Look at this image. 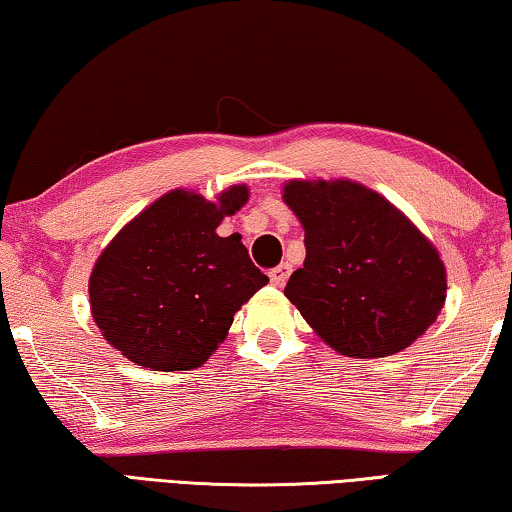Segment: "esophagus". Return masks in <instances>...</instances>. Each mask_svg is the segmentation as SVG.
<instances>
[{"label": "esophagus", "mask_w": 512, "mask_h": 512, "mask_svg": "<svg viewBox=\"0 0 512 512\" xmlns=\"http://www.w3.org/2000/svg\"><path fill=\"white\" fill-rule=\"evenodd\" d=\"M289 275H291V266L289 264L275 266V268H271V273H268L273 287H284V284H287V280H289Z\"/></svg>", "instance_id": "esophagus-1"}]
</instances>
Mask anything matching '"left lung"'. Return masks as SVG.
Listing matches in <instances>:
<instances>
[{
    "instance_id": "obj_1",
    "label": "left lung",
    "mask_w": 512,
    "mask_h": 512,
    "mask_svg": "<svg viewBox=\"0 0 512 512\" xmlns=\"http://www.w3.org/2000/svg\"><path fill=\"white\" fill-rule=\"evenodd\" d=\"M284 203L305 228L307 248L284 296L336 352L388 357L436 320L445 305V266L384 196L350 180H291Z\"/></svg>"
}]
</instances>
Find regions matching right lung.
<instances>
[{
	"instance_id": "1",
	"label": "right lung",
	"mask_w": 512,
	"mask_h": 512,
	"mask_svg": "<svg viewBox=\"0 0 512 512\" xmlns=\"http://www.w3.org/2000/svg\"><path fill=\"white\" fill-rule=\"evenodd\" d=\"M246 201L244 185L219 203L176 189L110 241L90 275V305L112 348L164 372L210 359L241 305L268 282L239 235H216Z\"/></svg>"
}]
</instances>
